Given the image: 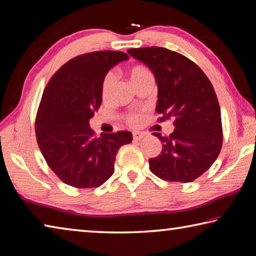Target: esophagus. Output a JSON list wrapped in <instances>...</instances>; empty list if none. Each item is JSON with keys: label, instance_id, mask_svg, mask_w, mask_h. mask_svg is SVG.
I'll list each match as a JSON object with an SVG mask.
<instances>
[{"label": "esophagus", "instance_id": "1", "mask_svg": "<svg viewBox=\"0 0 256 256\" xmlns=\"http://www.w3.org/2000/svg\"><path fill=\"white\" fill-rule=\"evenodd\" d=\"M144 138V133L142 132H133V140L134 141H140Z\"/></svg>", "mask_w": 256, "mask_h": 256}]
</instances>
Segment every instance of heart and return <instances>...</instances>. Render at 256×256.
<instances>
[{
    "label": "heart",
    "instance_id": "obj_1",
    "mask_svg": "<svg viewBox=\"0 0 256 256\" xmlns=\"http://www.w3.org/2000/svg\"><path fill=\"white\" fill-rule=\"evenodd\" d=\"M128 74L130 78V81H131V84L134 86L140 84L141 82H144L146 79H151V78H152V74H151V72L148 70V68L142 66H134L132 68H130L128 71ZM114 82H115V76L112 74V73H108V74L105 76V79H104L102 84V94L104 99L110 98L112 86H114ZM128 123L130 125H133V126H136V125L141 123V116L138 114L128 115Z\"/></svg>",
    "mask_w": 256,
    "mask_h": 256
}]
</instances>
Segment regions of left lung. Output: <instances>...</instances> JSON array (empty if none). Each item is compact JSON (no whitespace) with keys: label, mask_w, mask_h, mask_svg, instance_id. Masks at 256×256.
<instances>
[{"label":"left lung","mask_w":256,"mask_h":256,"mask_svg":"<svg viewBox=\"0 0 256 256\" xmlns=\"http://www.w3.org/2000/svg\"><path fill=\"white\" fill-rule=\"evenodd\" d=\"M132 55L152 71L158 86L159 120L174 118L170 136L154 133L162 144L150 170L159 178L190 183L206 172L222 146V114L210 80L184 55L164 47L132 48Z\"/></svg>","instance_id":"1"}]
</instances>
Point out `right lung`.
<instances>
[{
	"label": "right lung",
	"instance_id": "1",
	"mask_svg": "<svg viewBox=\"0 0 256 256\" xmlns=\"http://www.w3.org/2000/svg\"><path fill=\"white\" fill-rule=\"evenodd\" d=\"M128 60L123 52L79 55L60 68L42 94L36 116V138L47 164L64 183L78 188H98L114 174L118 149L132 133H102L89 120L102 102V84L110 68Z\"/></svg>",
	"mask_w": 256,
	"mask_h": 256
}]
</instances>
